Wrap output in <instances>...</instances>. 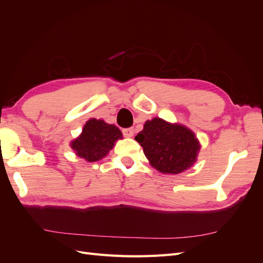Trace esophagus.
<instances>
[{
    "instance_id": "1",
    "label": "esophagus",
    "mask_w": 263,
    "mask_h": 263,
    "mask_svg": "<svg viewBox=\"0 0 263 263\" xmlns=\"http://www.w3.org/2000/svg\"><path fill=\"white\" fill-rule=\"evenodd\" d=\"M123 134L125 137L130 138L134 136V129L133 128H125V129H123Z\"/></svg>"
}]
</instances>
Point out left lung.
<instances>
[{
    "label": "left lung",
    "mask_w": 263,
    "mask_h": 263,
    "mask_svg": "<svg viewBox=\"0 0 263 263\" xmlns=\"http://www.w3.org/2000/svg\"><path fill=\"white\" fill-rule=\"evenodd\" d=\"M150 164L159 172L179 174L192 166L200 151L195 134L187 127L155 117L135 137Z\"/></svg>",
    "instance_id": "left-lung-1"
}]
</instances>
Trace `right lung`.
I'll return each mask as SVG.
<instances>
[{
	"instance_id": "obj_1",
	"label": "right lung",
	"mask_w": 263,
	"mask_h": 263,
	"mask_svg": "<svg viewBox=\"0 0 263 263\" xmlns=\"http://www.w3.org/2000/svg\"><path fill=\"white\" fill-rule=\"evenodd\" d=\"M122 136V132L115 125L91 118L83 126L80 136L71 141L70 146L77 156L87 162H94L104 158Z\"/></svg>"
}]
</instances>
